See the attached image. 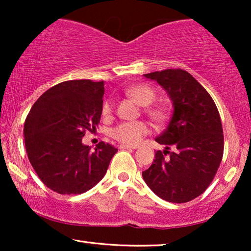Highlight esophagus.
Instances as JSON below:
<instances>
[{"instance_id": "34e87169", "label": "esophagus", "mask_w": 251, "mask_h": 251, "mask_svg": "<svg viewBox=\"0 0 251 251\" xmlns=\"http://www.w3.org/2000/svg\"><path fill=\"white\" fill-rule=\"evenodd\" d=\"M119 149L120 150H136L137 146H130V145H126V144H121Z\"/></svg>"}]
</instances>
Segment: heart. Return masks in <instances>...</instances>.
Masks as SVG:
<instances>
[{"mask_svg": "<svg viewBox=\"0 0 251 251\" xmlns=\"http://www.w3.org/2000/svg\"><path fill=\"white\" fill-rule=\"evenodd\" d=\"M126 94L131 97L132 99L138 102L140 106H149L155 100L156 94L152 88L149 85L137 84L133 87L126 89ZM113 111V102L112 100L104 101L102 104V115L107 116ZM146 113L152 118L154 121H162L166 116V111L162 107H147ZM149 133V126L145 122H123L120 123L118 126H115L112 130V137L119 142L123 144H128V145H137L140 143L144 136Z\"/></svg>", "mask_w": 251, "mask_h": 251, "instance_id": "1", "label": "heart"}]
</instances>
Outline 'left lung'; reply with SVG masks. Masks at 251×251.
I'll return each mask as SVG.
<instances>
[{
	"label": "left lung",
	"instance_id": "left-lung-1",
	"mask_svg": "<svg viewBox=\"0 0 251 251\" xmlns=\"http://www.w3.org/2000/svg\"><path fill=\"white\" fill-rule=\"evenodd\" d=\"M144 76L163 88L174 111L167 129L155 138L166 149L155 153L143 178L163 200L188 202L207 190L223 159L224 136L217 106L207 90L181 68Z\"/></svg>",
	"mask_w": 251,
	"mask_h": 251
}]
</instances>
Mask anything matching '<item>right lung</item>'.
I'll return each mask as SVG.
<instances>
[{
    "mask_svg": "<svg viewBox=\"0 0 251 251\" xmlns=\"http://www.w3.org/2000/svg\"><path fill=\"white\" fill-rule=\"evenodd\" d=\"M104 81H65L47 90L30 108L24 126L26 152L43 184L59 194H82L105 176L115 147L82 143L98 126Z\"/></svg>",
    "mask_w": 251,
    "mask_h": 251,
    "instance_id": "add662e5",
    "label": "right lung"
}]
</instances>
